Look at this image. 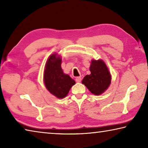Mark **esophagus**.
Here are the masks:
<instances>
[{"label": "esophagus", "mask_w": 148, "mask_h": 148, "mask_svg": "<svg viewBox=\"0 0 148 148\" xmlns=\"http://www.w3.org/2000/svg\"><path fill=\"white\" fill-rule=\"evenodd\" d=\"M81 81H82V78L80 77H77L76 78V82H77V83H79Z\"/></svg>", "instance_id": "34e87169"}]
</instances>
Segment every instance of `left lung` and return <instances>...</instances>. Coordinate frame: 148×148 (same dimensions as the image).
Instances as JSON below:
<instances>
[{
  "instance_id": "left-lung-1",
  "label": "left lung",
  "mask_w": 148,
  "mask_h": 148,
  "mask_svg": "<svg viewBox=\"0 0 148 148\" xmlns=\"http://www.w3.org/2000/svg\"><path fill=\"white\" fill-rule=\"evenodd\" d=\"M89 70L91 74L86 75L82 83L92 94L95 95L102 94L111 84L112 76L108 68L102 59H92Z\"/></svg>"
}]
</instances>
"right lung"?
<instances>
[{
	"label": "right lung",
	"instance_id": "right-lung-1",
	"mask_svg": "<svg viewBox=\"0 0 148 148\" xmlns=\"http://www.w3.org/2000/svg\"><path fill=\"white\" fill-rule=\"evenodd\" d=\"M62 58L57 53L51 55L45 64L44 82L46 89L58 99H63L76 84L69 75L64 74L61 68Z\"/></svg>",
	"mask_w": 148,
	"mask_h": 148
}]
</instances>
